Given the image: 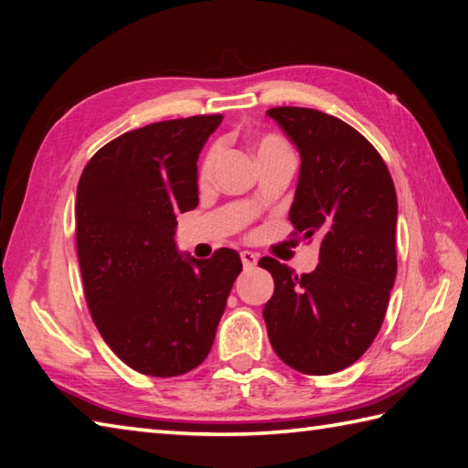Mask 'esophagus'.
Instances as JSON below:
<instances>
[{
	"mask_svg": "<svg viewBox=\"0 0 468 468\" xmlns=\"http://www.w3.org/2000/svg\"><path fill=\"white\" fill-rule=\"evenodd\" d=\"M241 261L245 267H253L257 263V255L251 251H241Z\"/></svg>",
	"mask_w": 468,
	"mask_h": 468,
	"instance_id": "esophagus-1",
	"label": "esophagus"
}]
</instances>
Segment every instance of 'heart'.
Returning a JSON list of instances; mask_svg holds the SVG:
<instances>
[{
	"mask_svg": "<svg viewBox=\"0 0 468 468\" xmlns=\"http://www.w3.org/2000/svg\"><path fill=\"white\" fill-rule=\"evenodd\" d=\"M255 148H257V156H260V161H265V158L282 154V153H292L290 146H287V143L277 134H263L260 141L255 143ZM217 161H218V148L211 146L205 153L201 166H198V181H201V183L211 181L213 175H215Z\"/></svg>",
	"mask_w": 468,
	"mask_h": 468,
	"instance_id": "b5f03b06",
	"label": "heart"
}]
</instances>
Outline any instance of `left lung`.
Listing matches in <instances>:
<instances>
[{"instance_id":"left-lung-1","label":"left lung","mask_w":468,"mask_h":468,"mask_svg":"<svg viewBox=\"0 0 468 468\" xmlns=\"http://www.w3.org/2000/svg\"><path fill=\"white\" fill-rule=\"evenodd\" d=\"M267 116L302 156L290 221L295 233L322 237L312 273L260 261L275 282L267 335L293 370L334 374L370 347L384 322L396 280V188L376 148L340 118L297 106Z\"/></svg>"}]
</instances>
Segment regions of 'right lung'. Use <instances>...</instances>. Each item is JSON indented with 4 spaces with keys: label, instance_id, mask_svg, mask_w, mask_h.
<instances>
[{
    "label": "right lung",
    "instance_id": "1",
    "mask_svg": "<svg viewBox=\"0 0 468 468\" xmlns=\"http://www.w3.org/2000/svg\"><path fill=\"white\" fill-rule=\"evenodd\" d=\"M221 114L154 122L104 144L76 191L84 297L104 342L133 370L171 378L211 352L241 257H181L176 215L198 203L197 161Z\"/></svg>",
    "mask_w": 468,
    "mask_h": 468
}]
</instances>
